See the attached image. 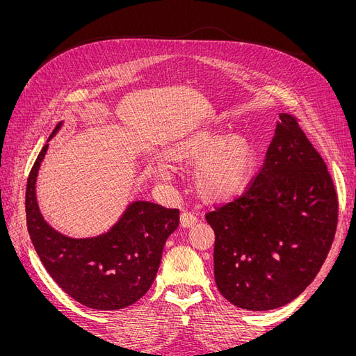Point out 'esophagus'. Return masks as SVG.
Instances as JSON below:
<instances>
[{
    "label": "esophagus",
    "instance_id": "1",
    "mask_svg": "<svg viewBox=\"0 0 356 356\" xmlns=\"http://www.w3.org/2000/svg\"><path fill=\"white\" fill-rule=\"evenodd\" d=\"M179 220H181L182 227H186V229L191 227V225H195L197 222V217H196L195 213H191V212H182Z\"/></svg>",
    "mask_w": 356,
    "mask_h": 356
}]
</instances>
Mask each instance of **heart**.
<instances>
[{"mask_svg":"<svg viewBox=\"0 0 356 356\" xmlns=\"http://www.w3.org/2000/svg\"><path fill=\"white\" fill-rule=\"evenodd\" d=\"M169 157L178 165H195L191 186L207 202H227L242 195L257 166V152L246 138L213 129L182 138L169 148ZM172 172L165 160L154 163V175L161 182H168Z\"/></svg>","mask_w":356,"mask_h":356,"instance_id":"obj_1","label":"heart"}]
</instances>
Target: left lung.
I'll return each instance as SVG.
<instances>
[{
	"mask_svg": "<svg viewBox=\"0 0 356 356\" xmlns=\"http://www.w3.org/2000/svg\"><path fill=\"white\" fill-rule=\"evenodd\" d=\"M337 195L324 160L293 115L279 114L264 165L243 196L207 213L215 282L232 305L291 303L324 264L337 227Z\"/></svg>",
	"mask_w": 356,
	"mask_h": 356,
	"instance_id": "left-lung-1",
	"label": "left lung"
}]
</instances>
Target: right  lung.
Returning <instances> with one entry per match:
<instances>
[{"label":"right lung","mask_w":356,"mask_h":356,"mask_svg":"<svg viewBox=\"0 0 356 356\" xmlns=\"http://www.w3.org/2000/svg\"><path fill=\"white\" fill-rule=\"evenodd\" d=\"M42 147L26 184V225L42 266L80 305L117 310L134 305L154 282L166 239L179 224V211L147 200L127 204L113 227L92 238H71L55 230L40 212L37 177L49 141Z\"/></svg>","instance_id":"add662e5"}]
</instances>
